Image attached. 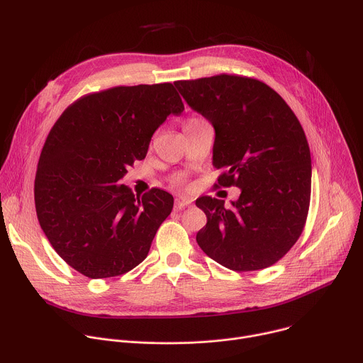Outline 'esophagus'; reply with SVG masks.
<instances>
[{
	"mask_svg": "<svg viewBox=\"0 0 363 363\" xmlns=\"http://www.w3.org/2000/svg\"><path fill=\"white\" fill-rule=\"evenodd\" d=\"M192 203V199L188 198V196H179L175 199V210H182L185 208V206L191 205Z\"/></svg>",
	"mask_w": 363,
	"mask_h": 363,
	"instance_id": "esophagus-1",
	"label": "esophagus"
}]
</instances>
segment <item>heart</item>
<instances>
[{"label":"heart","mask_w":363,"mask_h":363,"mask_svg":"<svg viewBox=\"0 0 363 363\" xmlns=\"http://www.w3.org/2000/svg\"><path fill=\"white\" fill-rule=\"evenodd\" d=\"M202 122H205V121L201 119V118H198V116H189V118L184 122V130H185V129H189V128H194V126H198V125L202 123ZM182 182H184L182 177H174V178H172V184H174V185H179V184H182Z\"/></svg>","instance_id":"b5f03b06"}]
</instances>
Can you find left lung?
I'll return each instance as SVG.
<instances>
[{
  "label": "left lung",
  "mask_w": 363,
  "mask_h": 363,
  "mask_svg": "<svg viewBox=\"0 0 363 363\" xmlns=\"http://www.w3.org/2000/svg\"><path fill=\"white\" fill-rule=\"evenodd\" d=\"M175 86L216 129L213 165L223 169L216 188L241 189L230 208L213 196L196 199L206 216L198 245L234 272L273 266L301 235L310 205L312 160L298 119L252 77L217 74Z\"/></svg>",
  "instance_id": "1"
}]
</instances>
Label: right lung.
Segmentation results:
<instances>
[{
  "instance_id": "add662e5",
  "label": "right lung",
  "mask_w": 363,
  "mask_h": 363,
  "mask_svg": "<svg viewBox=\"0 0 363 363\" xmlns=\"http://www.w3.org/2000/svg\"><path fill=\"white\" fill-rule=\"evenodd\" d=\"M184 103L172 83L89 93L62 113L43 146L34 182L38 223L63 260L89 279L140 264L174 196H135L119 181L143 160L150 138Z\"/></svg>"
}]
</instances>
